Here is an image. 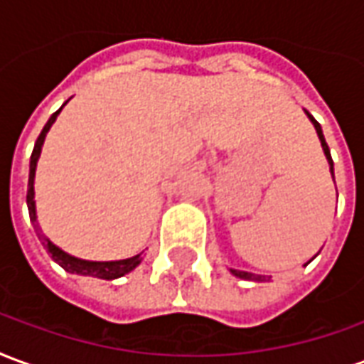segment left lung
Here are the masks:
<instances>
[{"label":"left lung","mask_w":364,"mask_h":364,"mask_svg":"<svg viewBox=\"0 0 364 364\" xmlns=\"http://www.w3.org/2000/svg\"><path fill=\"white\" fill-rule=\"evenodd\" d=\"M306 114H308V119L312 120L314 128H316V132H318V138H320L321 148H323V154H326V158H328L329 171H331V175H333V159H331V154H329L328 144H326V138H323V132H321L320 122H318V120L314 119L312 114H310V112H308V111H306ZM314 257H316V255H314ZM314 257H312V259H314ZM312 259H310V261H312ZM310 261H308V263H310ZM230 273L234 274V277H240V279H244V281H255V282H263V281H267V279H265V274L247 273V271H237V269H230Z\"/></svg>","instance_id":"1"}]
</instances>
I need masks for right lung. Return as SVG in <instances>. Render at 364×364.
<instances>
[{
    "instance_id": "add662e5",
    "label": "right lung",
    "mask_w": 364,
    "mask_h": 364,
    "mask_svg": "<svg viewBox=\"0 0 364 364\" xmlns=\"http://www.w3.org/2000/svg\"><path fill=\"white\" fill-rule=\"evenodd\" d=\"M68 103V101H66ZM64 103V105H66ZM62 105V107H64ZM60 107L58 111L52 114L48 122L44 124L43 132L41 136L36 138L35 150L31 154V166H28V189H27V206H28V216H31V222L35 224L36 228V236L38 240L43 242V245L46 247V252L50 253L52 259L58 263L60 267L68 271V273H75V274H87V277H97V279H105V281H112V279H119L122 274L130 273L132 269H136L140 265L142 261V253H138L134 257H128V259H120V261H85V259H77L74 255L70 253L62 252L58 245H54L44 236L43 230L38 228V222H36V206H35V171H36V161L41 158V150H43L44 138H46V132L50 130V127L54 124V120L62 111Z\"/></svg>"
}]
</instances>
